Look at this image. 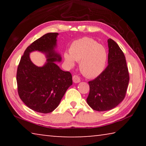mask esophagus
Returning <instances> with one entry per match:
<instances>
[{
	"instance_id": "esophagus-1",
	"label": "esophagus",
	"mask_w": 146,
	"mask_h": 146,
	"mask_svg": "<svg viewBox=\"0 0 146 146\" xmlns=\"http://www.w3.org/2000/svg\"><path fill=\"white\" fill-rule=\"evenodd\" d=\"M73 81L74 83H78L80 82V78L78 75H75L73 76Z\"/></svg>"
}]
</instances>
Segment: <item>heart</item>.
Here are the masks:
<instances>
[{"instance_id": "1", "label": "heart", "mask_w": 146, "mask_h": 146, "mask_svg": "<svg viewBox=\"0 0 146 146\" xmlns=\"http://www.w3.org/2000/svg\"><path fill=\"white\" fill-rule=\"evenodd\" d=\"M69 66H74V60L80 62L79 68L84 75L94 78L104 70L108 60L105 48L93 39L84 37L74 42L70 48V54H64Z\"/></svg>"}]
</instances>
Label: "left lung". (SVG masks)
Instances as JSON below:
<instances>
[{"label":"left lung","instance_id":"obj_1","mask_svg":"<svg viewBox=\"0 0 146 146\" xmlns=\"http://www.w3.org/2000/svg\"><path fill=\"white\" fill-rule=\"evenodd\" d=\"M108 66L93 80L89 81L90 93L87 103L97 111H108L125 98L129 74L122 49L111 38L108 39Z\"/></svg>","mask_w":146,"mask_h":146}]
</instances>
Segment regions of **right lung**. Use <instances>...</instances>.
Wrapping results in <instances>:
<instances>
[{
    "label": "right lung",
    "instance_id": "add662e5",
    "mask_svg": "<svg viewBox=\"0 0 146 146\" xmlns=\"http://www.w3.org/2000/svg\"><path fill=\"white\" fill-rule=\"evenodd\" d=\"M57 33H49L34 41L26 49L17 68V91L22 101L35 111L52 112L57 108L68 88L72 85V75L55 63L60 56L55 52ZM46 52L48 59L42 67L33 64L29 53L33 50Z\"/></svg>",
    "mask_w": 146,
    "mask_h": 146
}]
</instances>
